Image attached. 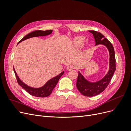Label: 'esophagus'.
Wrapping results in <instances>:
<instances>
[{
    "label": "esophagus",
    "instance_id": "obj_1",
    "mask_svg": "<svg viewBox=\"0 0 131 131\" xmlns=\"http://www.w3.org/2000/svg\"><path fill=\"white\" fill-rule=\"evenodd\" d=\"M67 70H68V71H70L73 70L74 68V67L72 65H69L67 67Z\"/></svg>",
    "mask_w": 131,
    "mask_h": 131
}]
</instances>
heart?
Segmentation results:
<instances>
[{"instance_id": "1", "label": "heart", "mask_w": 131, "mask_h": 131, "mask_svg": "<svg viewBox=\"0 0 131 131\" xmlns=\"http://www.w3.org/2000/svg\"><path fill=\"white\" fill-rule=\"evenodd\" d=\"M84 37L82 36H78L75 37L73 40V45L77 47H81L84 43ZM87 42V41H86Z\"/></svg>"}]
</instances>
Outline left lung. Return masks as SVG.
I'll use <instances>...</instances> for the list:
<instances>
[{"label":"left lung","instance_id":"obj_1","mask_svg":"<svg viewBox=\"0 0 131 131\" xmlns=\"http://www.w3.org/2000/svg\"><path fill=\"white\" fill-rule=\"evenodd\" d=\"M89 31L93 35L96 45L102 44L105 46L109 50L110 55L109 71L101 80L97 82H90L87 80L80 72H78L79 74L77 82L78 90L85 96L93 97L102 93L109 85L116 70V60L114 49L112 43L100 32L95 30H89Z\"/></svg>","mask_w":131,"mask_h":131}]
</instances>
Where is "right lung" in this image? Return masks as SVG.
Instances as JSON below:
<instances>
[{
    "label": "right lung",
    "instance_id": "1",
    "mask_svg": "<svg viewBox=\"0 0 131 131\" xmlns=\"http://www.w3.org/2000/svg\"><path fill=\"white\" fill-rule=\"evenodd\" d=\"M52 31H53L52 30H47L45 31L39 30H35L26 35L25 37H23L21 40L18 42V43L21 42L23 40H25L27 39H29L32 37L46 36V35H49L51 33H52ZM14 71L15 72L16 77L18 85H20L23 89H25L28 93H29L30 95H31V96L37 97H46L50 96L51 93H52L53 89L55 88V86H56V85H57L59 79H60V78L62 76L63 74L64 73V71H63V72H62L61 74L58 75L57 76L50 79V80L47 81L44 85L41 87V88H31V87L27 85L26 84H25L24 82H23L20 80V79L19 78L14 68Z\"/></svg>",
    "mask_w": 131,
    "mask_h": 131
}]
</instances>
